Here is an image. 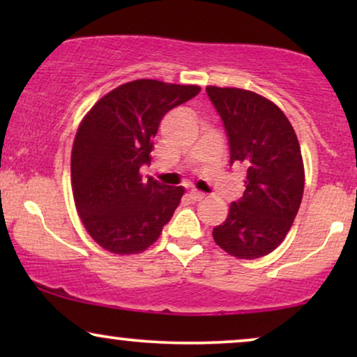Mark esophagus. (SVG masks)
<instances>
[{"instance_id": "obj_1", "label": "esophagus", "mask_w": 357, "mask_h": 357, "mask_svg": "<svg viewBox=\"0 0 357 357\" xmlns=\"http://www.w3.org/2000/svg\"><path fill=\"white\" fill-rule=\"evenodd\" d=\"M190 198L193 199V202H199V199H203L204 198V193L203 192H199V190H197V188H193V190H190Z\"/></svg>"}]
</instances>
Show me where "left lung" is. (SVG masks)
<instances>
[{
	"mask_svg": "<svg viewBox=\"0 0 357 357\" xmlns=\"http://www.w3.org/2000/svg\"><path fill=\"white\" fill-rule=\"evenodd\" d=\"M221 116L231 165L247 169L245 192L231 203L214 242L229 255L253 260L284 241L304 193V164L296 131L278 105L252 91L206 87Z\"/></svg>",
	"mask_w": 357,
	"mask_h": 357,
	"instance_id": "left-lung-1",
	"label": "left lung"
}]
</instances>
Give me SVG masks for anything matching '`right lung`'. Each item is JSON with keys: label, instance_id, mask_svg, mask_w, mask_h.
I'll use <instances>...</instances> for the list:
<instances>
[{"label": "right lung", "instance_id": "obj_1", "mask_svg": "<svg viewBox=\"0 0 357 357\" xmlns=\"http://www.w3.org/2000/svg\"><path fill=\"white\" fill-rule=\"evenodd\" d=\"M202 91L198 86L136 79L105 94L77 128L71 151L75 204L89 236L116 255L158 241L185 190L139 175L151 162L162 116Z\"/></svg>", "mask_w": 357, "mask_h": 357}]
</instances>
